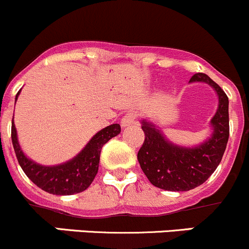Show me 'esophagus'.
Returning a JSON list of instances; mask_svg holds the SVG:
<instances>
[{"label": "esophagus", "instance_id": "34e87169", "mask_svg": "<svg viewBox=\"0 0 249 249\" xmlns=\"http://www.w3.org/2000/svg\"><path fill=\"white\" fill-rule=\"evenodd\" d=\"M135 120H137V116H135L134 112H132V111L127 112V114H125L124 116L122 117L121 125H122V127H128V125L134 124Z\"/></svg>", "mask_w": 249, "mask_h": 249}]
</instances>
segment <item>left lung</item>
<instances>
[{"label":"left lung","mask_w":249,"mask_h":249,"mask_svg":"<svg viewBox=\"0 0 249 249\" xmlns=\"http://www.w3.org/2000/svg\"><path fill=\"white\" fill-rule=\"evenodd\" d=\"M205 82L214 88L219 104L212 117V134L197 146H179L169 142L151 122L142 121L145 140L138 161L150 183L168 191H189L205 183L223 159L229 140V99L223 89L206 73H195L190 83Z\"/></svg>","instance_id":"8db88e82"}]
</instances>
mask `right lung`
Returning a JSON list of instances; mask_svg holds the SVG:
<instances>
[{
    "instance_id": "obj_1",
    "label": "right lung",
    "mask_w": 249,
    "mask_h": 249,
    "mask_svg": "<svg viewBox=\"0 0 249 249\" xmlns=\"http://www.w3.org/2000/svg\"><path fill=\"white\" fill-rule=\"evenodd\" d=\"M19 90L16 95L18 99ZM121 132L119 124L103 128L72 160L56 166H42L25 156L19 145L17 129L12 121V144L19 164L28 178L38 188L53 195H73L85 191L94 180L99 168L100 151L104 144Z\"/></svg>"
}]
</instances>
